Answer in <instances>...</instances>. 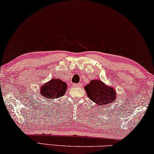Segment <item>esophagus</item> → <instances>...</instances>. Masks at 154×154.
<instances>
[{
	"instance_id": "1",
	"label": "esophagus",
	"mask_w": 154,
	"mask_h": 154,
	"mask_svg": "<svg viewBox=\"0 0 154 154\" xmlns=\"http://www.w3.org/2000/svg\"><path fill=\"white\" fill-rule=\"evenodd\" d=\"M73 86L77 87H82V85L80 84V83H79V84H74V85H73Z\"/></svg>"
}]
</instances>
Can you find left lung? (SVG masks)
Here are the masks:
<instances>
[{"instance_id":"left-lung-1","label":"left lung","mask_w":154,"mask_h":154,"mask_svg":"<svg viewBox=\"0 0 154 154\" xmlns=\"http://www.w3.org/2000/svg\"><path fill=\"white\" fill-rule=\"evenodd\" d=\"M85 90L89 99L100 106L112 104L117 97L114 88L107 86L100 80H92L85 87Z\"/></svg>"}]
</instances>
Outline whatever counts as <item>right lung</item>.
<instances>
[{
    "label": "right lung",
    "instance_id": "add662e5",
    "mask_svg": "<svg viewBox=\"0 0 154 154\" xmlns=\"http://www.w3.org/2000/svg\"><path fill=\"white\" fill-rule=\"evenodd\" d=\"M66 82L60 79H52L40 88V94L48 99H56L62 97L67 90Z\"/></svg>",
    "mask_w": 154,
    "mask_h": 154
}]
</instances>
